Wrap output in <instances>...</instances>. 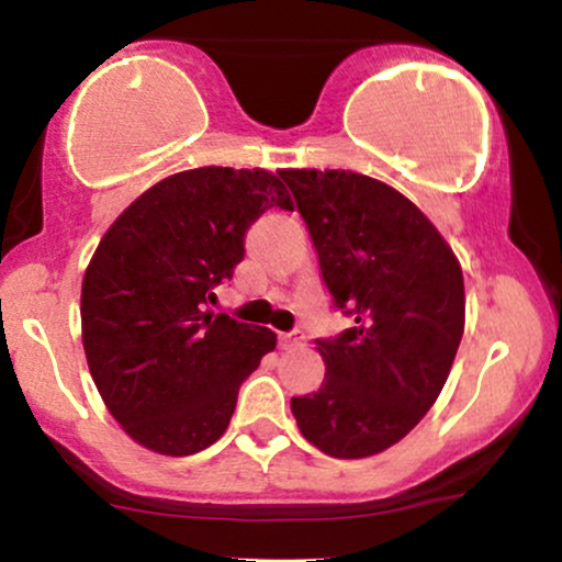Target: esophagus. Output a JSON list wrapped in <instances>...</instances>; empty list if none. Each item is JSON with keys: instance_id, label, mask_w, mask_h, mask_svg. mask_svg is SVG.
I'll return each mask as SVG.
<instances>
[{"instance_id": "34e87169", "label": "esophagus", "mask_w": 562, "mask_h": 562, "mask_svg": "<svg viewBox=\"0 0 562 562\" xmlns=\"http://www.w3.org/2000/svg\"><path fill=\"white\" fill-rule=\"evenodd\" d=\"M280 346H282V348H301V346H306V335H303L301 330L282 333V335H280Z\"/></svg>"}]
</instances>
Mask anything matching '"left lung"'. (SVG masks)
<instances>
[{
  "mask_svg": "<svg viewBox=\"0 0 562 562\" xmlns=\"http://www.w3.org/2000/svg\"><path fill=\"white\" fill-rule=\"evenodd\" d=\"M333 303L353 317L319 338L325 380L290 398L303 438L338 460L385 451L423 420L465 330V282L430 218L353 171L282 169Z\"/></svg>",
  "mask_w": 562,
  "mask_h": 562,
  "instance_id": "8db88e82",
  "label": "left lung"
}]
</instances>
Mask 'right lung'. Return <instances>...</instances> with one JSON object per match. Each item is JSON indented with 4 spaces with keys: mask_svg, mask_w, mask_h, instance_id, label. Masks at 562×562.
I'll use <instances>...</instances> for the list:
<instances>
[{
    "mask_svg": "<svg viewBox=\"0 0 562 562\" xmlns=\"http://www.w3.org/2000/svg\"><path fill=\"white\" fill-rule=\"evenodd\" d=\"M293 211L280 177L203 166L160 179L111 224L81 285V338L108 412L134 441L187 457L218 441L277 335L205 312L245 232Z\"/></svg>",
    "mask_w": 562,
    "mask_h": 562,
    "instance_id": "1",
    "label": "right lung"
}]
</instances>
